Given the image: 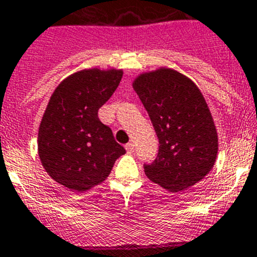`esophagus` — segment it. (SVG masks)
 <instances>
[{
	"instance_id": "34e87169",
	"label": "esophagus",
	"mask_w": 257,
	"mask_h": 257,
	"mask_svg": "<svg viewBox=\"0 0 257 257\" xmlns=\"http://www.w3.org/2000/svg\"><path fill=\"white\" fill-rule=\"evenodd\" d=\"M124 149H126L127 153L131 154V153H134V150H135V146H134V144L128 143V144H126V145H124Z\"/></svg>"
}]
</instances>
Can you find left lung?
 I'll list each match as a JSON object with an SVG mask.
<instances>
[{
    "label": "left lung",
    "mask_w": 257,
    "mask_h": 257,
    "mask_svg": "<svg viewBox=\"0 0 257 257\" xmlns=\"http://www.w3.org/2000/svg\"><path fill=\"white\" fill-rule=\"evenodd\" d=\"M133 87L159 139L158 156L144 165L146 177L169 192L203 179L216 163L218 134L199 88L167 67L141 73Z\"/></svg>",
    "instance_id": "left-lung-1"
}]
</instances>
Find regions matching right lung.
<instances>
[{
    "instance_id": "right-lung-1",
    "label": "right lung",
    "mask_w": 257,
    "mask_h": 257,
    "mask_svg": "<svg viewBox=\"0 0 257 257\" xmlns=\"http://www.w3.org/2000/svg\"><path fill=\"white\" fill-rule=\"evenodd\" d=\"M122 69L90 68L73 73L51 94L38 134L41 165L51 179L74 192L101 184L126 153L98 109L121 82Z\"/></svg>"
}]
</instances>
